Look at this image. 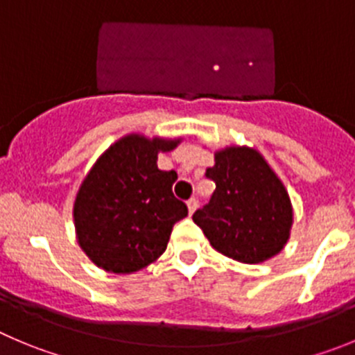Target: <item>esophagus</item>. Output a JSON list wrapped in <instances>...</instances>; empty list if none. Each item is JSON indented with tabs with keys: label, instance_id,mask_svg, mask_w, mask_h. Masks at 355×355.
Returning <instances> with one entry per match:
<instances>
[{
	"label": "esophagus",
	"instance_id": "obj_1",
	"mask_svg": "<svg viewBox=\"0 0 355 355\" xmlns=\"http://www.w3.org/2000/svg\"><path fill=\"white\" fill-rule=\"evenodd\" d=\"M187 208H189V214H194V210L198 208V200L196 198H191V200L187 201Z\"/></svg>",
	"mask_w": 355,
	"mask_h": 355
}]
</instances>
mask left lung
I'll list each match as a JSON object with an SVG mask.
<instances>
[{"label":"left lung","instance_id":"1","mask_svg":"<svg viewBox=\"0 0 355 355\" xmlns=\"http://www.w3.org/2000/svg\"><path fill=\"white\" fill-rule=\"evenodd\" d=\"M215 191L193 220L211 247L240 263L256 264L277 256L289 240V194L259 152L230 147L215 154L207 170Z\"/></svg>","mask_w":355,"mask_h":355}]
</instances>
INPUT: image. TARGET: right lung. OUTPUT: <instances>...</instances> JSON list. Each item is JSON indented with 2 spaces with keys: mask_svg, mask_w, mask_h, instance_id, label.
Wrapping results in <instances>:
<instances>
[{
  "mask_svg": "<svg viewBox=\"0 0 355 355\" xmlns=\"http://www.w3.org/2000/svg\"><path fill=\"white\" fill-rule=\"evenodd\" d=\"M177 141L129 135L96 161L78 189L73 217L78 243L94 264L132 273L166 250L171 230L187 217L173 196L177 173L157 168V152Z\"/></svg>",
  "mask_w": 355,
  "mask_h": 355,
  "instance_id": "right-lung-1",
  "label": "right lung"
}]
</instances>
